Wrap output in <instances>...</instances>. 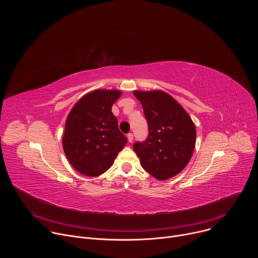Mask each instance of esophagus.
Segmentation results:
<instances>
[{"label": "esophagus", "mask_w": 258, "mask_h": 258, "mask_svg": "<svg viewBox=\"0 0 258 258\" xmlns=\"http://www.w3.org/2000/svg\"><path fill=\"white\" fill-rule=\"evenodd\" d=\"M127 140H128V142L130 143H133V140H134V135L132 134V133H130V134H127Z\"/></svg>", "instance_id": "obj_1"}]
</instances>
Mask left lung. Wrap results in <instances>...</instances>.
Wrapping results in <instances>:
<instances>
[{
    "label": "left lung",
    "instance_id": "8db88e82",
    "mask_svg": "<svg viewBox=\"0 0 258 258\" xmlns=\"http://www.w3.org/2000/svg\"><path fill=\"white\" fill-rule=\"evenodd\" d=\"M141 102L149 126L144 143L134 150L142 167L156 179L165 180L178 174L189 163L196 144V126L169 94L160 91H134Z\"/></svg>",
    "mask_w": 258,
    "mask_h": 258
}]
</instances>
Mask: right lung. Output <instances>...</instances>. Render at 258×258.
Listing matches in <instances>:
<instances>
[{
  "instance_id": "obj_1",
  "label": "right lung",
  "mask_w": 258,
  "mask_h": 258,
  "mask_svg": "<svg viewBox=\"0 0 258 258\" xmlns=\"http://www.w3.org/2000/svg\"><path fill=\"white\" fill-rule=\"evenodd\" d=\"M120 96L119 90H94L75 104L66 118L63 150L72 167L84 175L104 173L127 143L111 111Z\"/></svg>"
}]
</instances>
